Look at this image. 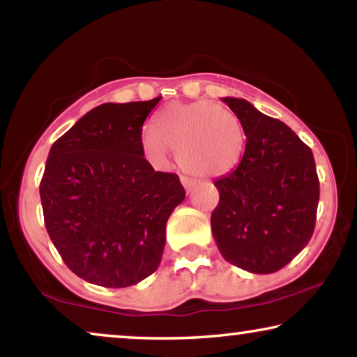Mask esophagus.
Wrapping results in <instances>:
<instances>
[{
    "label": "esophagus",
    "mask_w": 357,
    "mask_h": 357,
    "mask_svg": "<svg viewBox=\"0 0 357 357\" xmlns=\"http://www.w3.org/2000/svg\"><path fill=\"white\" fill-rule=\"evenodd\" d=\"M180 180H182V185L185 187V190H187V192H192L195 187V180H192L190 177H185V175H182Z\"/></svg>",
    "instance_id": "34e87169"
}]
</instances>
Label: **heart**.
I'll list each match as a JSON object with an SVG mask.
<instances>
[{
  "label": "heart",
  "mask_w": 357,
  "mask_h": 357,
  "mask_svg": "<svg viewBox=\"0 0 357 357\" xmlns=\"http://www.w3.org/2000/svg\"><path fill=\"white\" fill-rule=\"evenodd\" d=\"M141 148L149 160L162 164L169 148L177 151L180 167L202 178L226 175L245 151V133L231 110L213 102L170 104L143 130Z\"/></svg>",
  "instance_id": "1"
}]
</instances>
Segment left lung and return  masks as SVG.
Returning <instances> with one entry per match:
<instances>
[{
    "mask_svg": "<svg viewBox=\"0 0 357 357\" xmlns=\"http://www.w3.org/2000/svg\"><path fill=\"white\" fill-rule=\"evenodd\" d=\"M247 136L241 162L218 178L211 229L224 260L270 275L284 268L315 229L320 183L309 146L250 102L224 97Z\"/></svg>",
    "mask_w": 357,
    "mask_h": 357,
    "instance_id": "obj_1",
    "label": "left lung"
}]
</instances>
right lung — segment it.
Segmentation results:
<instances>
[{"label":"right lung","instance_id":"1","mask_svg":"<svg viewBox=\"0 0 357 357\" xmlns=\"http://www.w3.org/2000/svg\"><path fill=\"white\" fill-rule=\"evenodd\" d=\"M159 100L96 107L48 153L40 182L47 232L66 266L92 284L126 287L153 275L165 224L185 198L178 175L155 172L141 148Z\"/></svg>","mask_w":357,"mask_h":357}]
</instances>
